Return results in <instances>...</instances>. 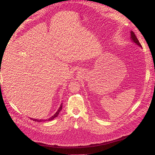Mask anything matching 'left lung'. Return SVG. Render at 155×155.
Here are the masks:
<instances>
[{
	"label": "left lung",
	"instance_id": "left-lung-1",
	"mask_svg": "<svg viewBox=\"0 0 155 155\" xmlns=\"http://www.w3.org/2000/svg\"><path fill=\"white\" fill-rule=\"evenodd\" d=\"M130 35H131V37H130V38H131V40H132V41H133L134 43H136V45H138L139 46L142 47V46H141V44L140 43V42H139L138 39L137 38V37H136V35H135V33L133 32L132 31H131Z\"/></svg>",
	"mask_w": 155,
	"mask_h": 155
}]
</instances>
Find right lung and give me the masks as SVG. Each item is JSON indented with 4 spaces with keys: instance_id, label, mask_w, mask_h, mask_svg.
Returning a JSON list of instances; mask_svg holds the SVG:
<instances>
[{
    "instance_id": "obj_1",
    "label": "right lung",
    "mask_w": 155,
    "mask_h": 155,
    "mask_svg": "<svg viewBox=\"0 0 155 155\" xmlns=\"http://www.w3.org/2000/svg\"><path fill=\"white\" fill-rule=\"evenodd\" d=\"M62 104H61L60 105V107H59V109L58 110V111H57L56 113H55L52 117L49 118L48 119H46V120H43V119H42V120H41V119H40V120H38V119H34V118H31V120H33L35 121V122H45V121H50V120H53V119H54V118L58 117V115L59 114V112L61 111V110L62 109V106H63Z\"/></svg>"
}]
</instances>
